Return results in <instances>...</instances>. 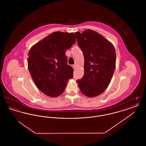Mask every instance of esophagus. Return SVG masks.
<instances>
[{
	"instance_id": "esophagus-1",
	"label": "esophagus",
	"mask_w": 146,
	"mask_h": 146,
	"mask_svg": "<svg viewBox=\"0 0 146 146\" xmlns=\"http://www.w3.org/2000/svg\"><path fill=\"white\" fill-rule=\"evenodd\" d=\"M72 67H73V68L74 70H75L76 68V64H73V65L72 66Z\"/></svg>"
}]
</instances>
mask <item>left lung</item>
Returning <instances> with one entry per match:
<instances>
[{"label": "left lung", "instance_id": "8db88e82", "mask_svg": "<svg viewBox=\"0 0 146 146\" xmlns=\"http://www.w3.org/2000/svg\"><path fill=\"white\" fill-rule=\"evenodd\" d=\"M75 33L84 57V74L76 82L84 95L95 97L110 83L115 68V50L111 42L96 32L87 29Z\"/></svg>", "mask_w": 146, "mask_h": 146}]
</instances>
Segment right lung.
Instances as JSON below:
<instances>
[{
	"mask_svg": "<svg viewBox=\"0 0 146 146\" xmlns=\"http://www.w3.org/2000/svg\"><path fill=\"white\" fill-rule=\"evenodd\" d=\"M74 33L55 32L33 46L28 52V68L36 87L55 97L63 92L73 70L67 64L66 50L76 42Z\"/></svg>",
	"mask_w": 146,
	"mask_h": 146,
	"instance_id": "obj_1",
	"label": "right lung"
}]
</instances>
